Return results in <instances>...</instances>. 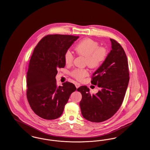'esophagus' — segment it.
<instances>
[{"instance_id": "34e87169", "label": "esophagus", "mask_w": 150, "mask_h": 150, "mask_svg": "<svg viewBox=\"0 0 150 150\" xmlns=\"http://www.w3.org/2000/svg\"><path fill=\"white\" fill-rule=\"evenodd\" d=\"M75 86H76V88H78L80 86V84L79 83H75Z\"/></svg>"}]
</instances>
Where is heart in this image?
<instances>
[{
	"label": "heart",
	"mask_w": 150,
	"mask_h": 150,
	"mask_svg": "<svg viewBox=\"0 0 150 150\" xmlns=\"http://www.w3.org/2000/svg\"><path fill=\"white\" fill-rule=\"evenodd\" d=\"M76 53L85 57V64L90 68L95 69L100 67L107 58L108 52L105 48L100 47L98 42L91 39H86L79 43L75 47ZM74 56L70 50L64 53V61L66 65H71ZM89 74L86 69H76L71 72V75L78 80H81Z\"/></svg>",
	"instance_id": "1"
}]
</instances>
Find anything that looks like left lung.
<instances>
[{
  "label": "left lung",
  "instance_id": "obj_1",
  "mask_svg": "<svg viewBox=\"0 0 150 150\" xmlns=\"http://www.w3.org/2000/svg\"><path fill=\"white\" fill-rule=\"evenodd\" d=\"M110 40L112 50L92 76L91 83L100 90L92 95L86 86L77 89L82 94L81 114L87 120L94 122L107 120L118 111L128 86V63L125 51L115 40Z\"/></svg>",
  "mask_w": 150,
  "mask_h": 150
}]
</instances>
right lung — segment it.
<instances>
[{
    "label": "right lung",
    "mask_w": 150,
    "mask_h": 150,
    "mask_svg": "<svg viewBox=\"0 0 150 150\" xmlns=\"http://www.w3.org/2000/svg\"><path fill=\"white\" fill-rule=\"evenodd\" d=\"M79 37L48 35L33 51L27 72L26 96L33 111L43 119L53 120L60 117L70 96L76 89L68 81L58 86L56 76L57 69L65 66V52Z\"/></svg>",
    "instance_id": "right-lung-1"
}]
</instances>
